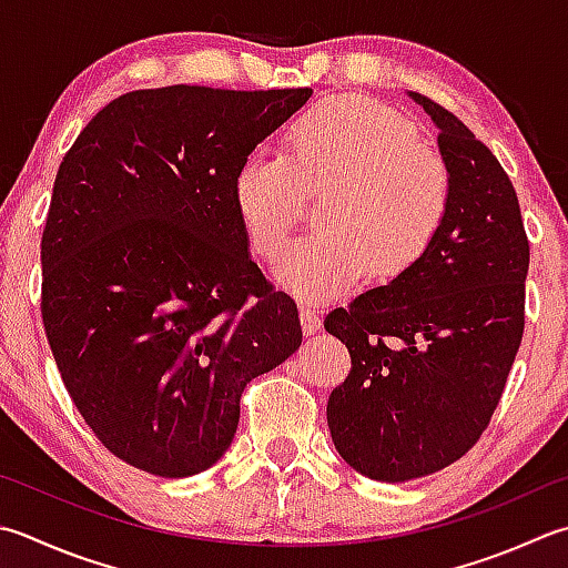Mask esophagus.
<instances>
[{
    "instance_id": "obj_1",
    "label": "esophagus",
    "mask_w": 568,
    "mask_h": 568,
    "mask_svg": "<svg viewBox=\"0 0 568 568\" xmlns=\"http://www.w3.org/2000/svg\"><path fill=\"white\" fill-rule=\"evenodd\" d=\"M300 322H303V329L305 335H315V332L322 327V320H320V310L315 305H303L300 307Z\"/></svg>"
}]
</instances>
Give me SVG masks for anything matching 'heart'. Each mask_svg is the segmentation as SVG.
<instances>
[{
	"label": "heart",
	"instance_id": "obj_1",
	"mask_svg": "<svg viewBox=\"0 0 568 568\" xmlns=\"http://www.w3.org/2000/svg\"><path fill=\"white\" fill-rule=\"evenodd\" d=\"M327 187L322 231L300 239L277 281L300 297L349 291L369 271L392 281L424 258L450 214L448 164L420 144L416 125L366 98H337L300 118L285 154L258 148L233 174V206L251 248L283 253L305 194Z\"/></svg>",
	"mask_w": 568,
	"mask_h": 568
}]
</instances>
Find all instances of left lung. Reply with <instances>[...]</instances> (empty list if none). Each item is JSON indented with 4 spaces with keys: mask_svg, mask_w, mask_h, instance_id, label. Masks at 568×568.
<instances>
[{
    "mask_svg": "<svg viewBox=\"0 0 568 568\" xmlns=\"http://www.w3.org/2000/svg\"><path fill=\"white\" fill-rule=\"evenodd\" d=\"M453 202L414 268L325 317L352 372L329 394L332 443L354 470L406 483L460 460L490 426L525 332L529 241L495 154L430 98Z\"/></svg>",
    "mask_w": 568,
    "mask_h": 568,
    "instance_id": "1",
    "label": "left lung"
}]
</instances>
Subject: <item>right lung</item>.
<instances>
[{
	"instance_id": "1",
	"label": "right lung",
	"mask_w": 568,
	"mask_h": 568,
	"mask_svg": "<svg viewBox=\"0 0 568 568\" xmlns=\"http://www.w3.org/2000/svg\"><path fill=\"white\" fill-rule=\"evenodd\" d=\"M310 95L132 91L65 152L41 239L43 327L75 408L132 468H211L243 388L303 342L295 300L251 261L233 174Z\"/></svg>"
}]
</instances>
